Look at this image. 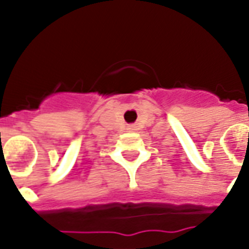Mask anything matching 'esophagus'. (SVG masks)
<instances>
[{"label": "esophagus", "instance_id": "1", "mask_svg": "<svg viewBox=\"0 0 249 249\" xmlns=\"http://www.w3.org/2000/svg\"><path fill=\"white\" fill-rule=\"evenodd\" d=\"M128 130H130V132H132V130H134V126H128Z\"/></svg>", "mask_w": 249, "mask_h": 249}]
</instances>
